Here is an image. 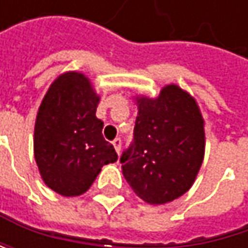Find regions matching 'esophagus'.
<instances>
[{"label":"esophagus","instance_id":"esophagus-1","mask_svg":"<svg viewBox=\"0 0 248 248\" xmlns=\"http://www.w3.org/2000/svg\"><path fill=\"white\" fill-rule=\"evenodd\" d=\"M113 146H115L116 152L121 154V151H122V139H121V138H116V139L113 140Z\"/></svg>","mask_w":248,"mask_h":248}]
</instances>
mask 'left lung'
Listing matches in <instances>:
<instances>
[{"label": "left lung", "instance_id": "left-lung-1", "mask_svg": "<svg viewBox=\"0 0 248 248\" xmlns=\"http://www.w3.org/2000/svg\"><path fill=\"white\" fill-rule=\"evenodd\" d=\"M133 140L121 156L133 192L149 204H167L184 195L204 159V119L197 102L175 84L156 99L136 97Z\"/></svg>", "mask_w": 248, "mask_h": 248}]
</instances>
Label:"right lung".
I'll use <instances>...</instances> for the list:
<instances>
[{
    "instance_id": "1",
    "label": "right lung",
    "mask_w": 248,
    "mask_h": 248,
    "mask_svg": "<svg viewBox=\"0 0 248 248\" xmlns=\"http://www.w3.org/2000/svg\"><path fill=\"white\" fill-rule=\"evenodd\" d=\"M99 96L81 73H64L46 93L34 127V158L48 188L63 197L86 192L118 154L96 118Z\"/></svg>"
}]
</instances>
